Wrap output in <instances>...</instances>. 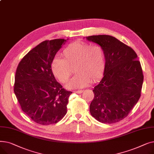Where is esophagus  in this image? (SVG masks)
I'll return each mask as SVG.
<instances>
[{
    "mask_svg": "<svg viewBox=\"0 0 154 154\" xmlns=\"http://www.w3.org/2000/svg\"><path fill=\"white\" fill-rule=\"evenodd\" d=\"M82 92H83L82 90H79V91H74V92L76 93V94H81V93H82Z\"/></svg>",
    "mask_w": 154,
    "mask_h": 154,
    "instance_id": "34e87169",
    "label": "esophagus"
}]
</instances>
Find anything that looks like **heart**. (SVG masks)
<instances>
[{"label": "heart", "mask_w": 154, "mask_h": 154, "mask_svg": "<svg viewBox=\"0 0 154 154\" xmlns=\"http://www.w3.org/2000/svg\"><path fill=\"white\" fill-rule=\"evenodd\" d=\"M63 59L55 57L52 62L54 75L62 83L67 82L72 74H76L67 84L68 88H78L87 85L102 75L106 66L103 51L97 44L77 42L69 45L62 52Z\"/></svg>", "instance_id": "obj_1"}]
</instances>
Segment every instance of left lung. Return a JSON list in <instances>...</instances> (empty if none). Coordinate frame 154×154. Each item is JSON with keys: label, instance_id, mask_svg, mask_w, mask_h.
I'll list each match as a JSON object with an SVG mask.
<instances>
[{"label": "left lung", "instance_id": "8db88e82", "mask_svg": "<svg viewBox=\"0 0 154 154\" xmlns=\"http://www.w3.org/2000/svg\"><path fill=\"white\" fill-rule=\"evenodd\" d=\"M103 51V77L95 86L90 105L93 117L103 124H114L126 117L140 97L143 80L137 55L130 47L108 35L85 37Z\"/></svg>", "mask_w": 154, "mask_h": 154}]
</instances>
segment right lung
<instances>
[{
  "instance_id": "add662e5",
  "label": "right lung",
  "mask_w": 154,
  "mask_h": 154,
  "mask_svg": "<svg viewBox=\"0 0 154 154\" xmlns=\"http://www.w3.org/2000/svg\"><path fill=\"white\" fill-rule=\"evenodd\" d=\"M69 40H45L30 51L18 65L14 93L22 110L35 122L44 125L57 123L67 113L72 93L55 79L52 62Z\"/></svg>"
}]
</instances>
